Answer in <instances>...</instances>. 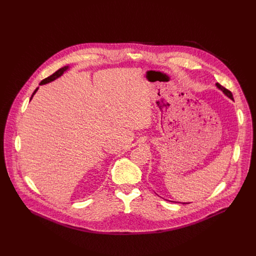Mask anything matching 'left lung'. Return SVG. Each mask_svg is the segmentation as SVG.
<instances>
[{"instance_id": "obj_1", "label": "left lung", "mask_w": 256, "mask_h": 256, "mask_svg": "<svg viewBox=\"0 0 256 256\" xmlns=\"http://www.w3.org/2000/svg\"><path fill=\"white\" fill-rule=\"evenodd\" d=\"M216 87L220 89V90H222V92H224V94L226 95V96H228L230 99H232V100H234V97H232V92L230 91V90H228V89H226L224 87H222V85H220L218 83H216ZM183 204H188V203H183Z\"/></svg>"}]
</instances>
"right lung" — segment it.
<instances>
[{
	"mask_svg": "<svg viewBox=\"0 0 256 256\" xmlns=\"http://www.w3.org/2000/svg\"><path fill=\"white\" fill-rule=\"evenodd\" d=\"M69 67L68 66H64V67H62V68H60V69H58L55 73H53L52 75H50V77H48V78H46V79H44L40 83V85H44V84H46V83H50V82H52L53 80H55V79H57L58 77H60L67 69H68ZM38 90V88H36V90H34V92L32 93V97H30V100L32 99V97H34V95L36 93V91Z\"/></svg>",
	"mask_w": 256,
	"mask_h": 256,
	"instance_id": "obj_1",
	"label": "right lung"
}]
</instances>
